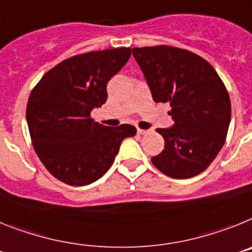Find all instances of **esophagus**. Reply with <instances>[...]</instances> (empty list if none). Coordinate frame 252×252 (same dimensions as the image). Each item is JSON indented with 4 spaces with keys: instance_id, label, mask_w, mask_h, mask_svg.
<instances>
[{
    "instance_id": "34e87169",
    "label": "esophagus",
    "mask_w": 252,
    "mask_h": 252,
    "mask_svg": "<svg viewBox=\"0 0 252 252\" xmlns=\"http://www.w3.org/2000/svg\"><path fill=\"white\" fill-rule=\"evenodd\" d=\"M137 132H138V134H147L148 130H146V129L138 128V129H137Z\"/></svg>"
}]
</instances>
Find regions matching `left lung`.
Returning a JSON list of instances; mask_svg holds the SVG:
<instances>
[{"instance_id":"8db88e82","label":"left lung","mask_w":252,"mask_h":252,"mask_svg":"<svg viewBox=\"0 0 252 252\" xmlns=\"http://www.w3.org/2000/svg\"><path fill=\"white\" fill-rule=\"evenodd\" d=\"M156 102H170L174 126L158 128L165 150L151 161L172 179H189L211 165L226 141L231 101L220 77L202 57L180 48H133Z\"/></svg>"}]
</instances>
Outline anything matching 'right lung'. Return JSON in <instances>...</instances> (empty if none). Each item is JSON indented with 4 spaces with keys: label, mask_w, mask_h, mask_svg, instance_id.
<instances>
[{
    "label": "right lung",
    "mask_w": 252,
    "mask_h": 252,
    "mask_svg": "<svg viewBox=\"0 0 252 252\" xmlns=\"http://www.w3.org/2000/svg\"><path fill=\"white\" fill-rule=\"evenodd\" d=\"M130 57V48L78 54L58 63L32 89L26 122L41 163L72 187L99 180L113 165L120 144L133 137L130 124L96 123L90 114L108 99L106 85Z\"/></svg>",
    "instance_id": "right-lung-1"
}]
</instances>
